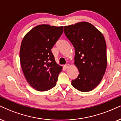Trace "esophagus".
Returning a JSON list of instances; mask_svg holds the SVG:
<instances>
[{"instance_id": "1", "label": "esophagus", "mask_w": 121, "mask_h": 121, "mask_svg": "<svg viewBox=\"0 0 121 121\" xmlns=\"http://www.w3.org/2000/svg\"><path fill=\"white\" fill-rule=\"evenodd\" d=\"M69 66H70V65L69 64H66V65H64V68H65V69H68L69 68Z\"/></svg>"}]
</instances>
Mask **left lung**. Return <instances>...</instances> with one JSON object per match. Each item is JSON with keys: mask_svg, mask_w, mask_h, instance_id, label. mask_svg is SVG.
Listing matches in <instances>:
<instances>
[{"mask_svg": "<svg viewBox=\"0 0 121 121\" xmlns=\"http://www.w3.org/2000/svg\"><path fill=\"white\" fill-rule=\"evenodd\" d=\"M64 33L75 48L74 64L79 73L71 84L80 91H91L102 80L107 68L104 37L94 26L86 22L65 26Z\"/></svg>", "mask_w": 121, "mask_h": 121, "instance_id": "obj_1", "label": "left lung"}]
</instances>
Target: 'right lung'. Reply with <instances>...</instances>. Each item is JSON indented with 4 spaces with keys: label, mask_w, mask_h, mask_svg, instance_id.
Listing matches in <instances>:
<instances>
[{
    "label": "right lung",
    "mask_w": 121,
    "mask_h": 121,
    "mask_svg": "<svg viewBox=\"0 0 121 121\" xmlns=\"http://www.w3.org/2000/svg\"><path fill=\"white\" fill-rule=\"evenodd\" d=\"M63 33V26L42 24L34 27L23 39L19 57L29 84L44 91L55 86L62 66L57 65L51 49Z\"/></svg>",
    "instance_id": "add662e5"
}]
</instances>
